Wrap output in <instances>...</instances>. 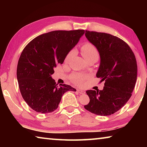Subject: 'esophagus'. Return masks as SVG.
Listing matches in <instances>:
<instances>
[{
    "label": "esophagus",
    "mask_w": 147,
    "mask_h": 147,
    "mask_svg": "<svg viewBox=\"0 0 147 147\" xmlns=\"http://www.w3.org/2000/svg\"><path fill=\"white\" fill-rule=\"evenodd\" d=\"M78 92L79 93V94H84L85 93V92L82 90H80V89H78Z\"/></svg>",
    "instance_id": "obj_1"
}]
</instances>
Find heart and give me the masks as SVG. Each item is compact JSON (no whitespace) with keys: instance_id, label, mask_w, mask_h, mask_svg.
Returning <instances> with one entry per match:
<instances>
[{"instance_id":"1","label":"heart","mask_w":147,"mask_h":147,"mask_svg":"<svg viewBox=\"0 0 147 147\" xmlns=\"http://www.w3.org/2000/svg\"><path fill=\"white\" fill-rule=\"evenodd\" d=\"M82 54L84 58L86 59V61H88V60L93 58H98L99 53L97 49L94 47L93 44L87 43L84 44L82 46L81 48ZM74 53V51L73 50L69 51V53L67 54L65 58V61L68 62L70 59L72 58V57L73 56ZM87 78L86 75H82V74H78V73H73L71 74V80L74 83H75L77 85L80 86L84 83V80Z\"/></svg>"}]
</instances>
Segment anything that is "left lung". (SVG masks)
<instances>
[{
  "instance_id": "8db88e82",
  "label": "left lung",
  "mask_w": 147,
  "mask_h": 147,
  "mask_svg": "<svg viewBox=\"0 0 147 147\" xmlns=\"http://www.w3.org/2000/svg\"><path fill=\"white\" fill-rule=\"evenodd\" d=\"M85 35L100 54L96 77L105 83L102 90L86 91L90 100L84 108L95 115H110L131 97L138 74L136 57L128 45L118 37L89 30Z\"/></svg>"
}]
</instances>
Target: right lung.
<instances>
[{"mask_svg": "<svg viewBox=\"0 0 147 147\" xmlns=\"http://www.w3.org/2000/svg\"><path fill=\"white\" fill-rule=\"evenodd\" d=\"M84 30H56L41 34L28 43L17 67L19 88L24 101L36 112L48 113L58 108L61 96L76 89L52 78L54 68L62 64Z\"/></svg>", "mask_w": 147, "mask_h": 147, "instance_id": "right-lung-1", "label": "right lung"}]
</instances>
